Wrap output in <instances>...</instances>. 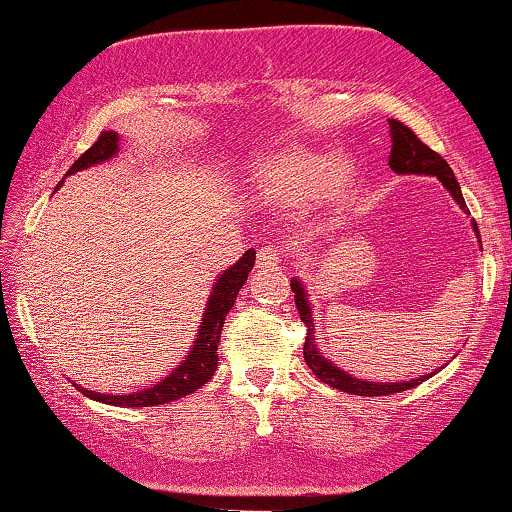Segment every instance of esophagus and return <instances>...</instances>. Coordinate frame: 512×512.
I'll list each match as a JSON object with an SVG mask.
<instances>
[{
    "label": "esophagus",
    "instance_id": "1",
    "mask_svg": "<svg viewBox=\"0 0 512 512\" xmlns=\"http://www.w3.org/2000/svg\"><path fill=\"white\" fill-rule=\"evenodd\" d=\"M282 261H285V254H282V249H280V246H273V244H268V246H261V249H258V256H256V266L261 268V270L277 268V266H280Z\"/></svg>",
    "mask_w": 512,
    "mask_h": 512
}]
</instances>
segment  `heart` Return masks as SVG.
Wrapping results in <instances>:
<instances>
[{"label": "heart", "mask_w": 512, "mask_h": 512, "mask_svg": "<svg viewBox=\"0 0 512 512\" xmlns=\"http://www.w3.org/2000/svg\"><path fill=\"white\" fill-rule=\"evenodd\" d=\"M346 166L339 156L315 159V156H282L268 161L258 170L256 189L268 199L306 197L311 189L334 192L344 182Z\"/></svg>", "instance_id": "b5f03b06"}]
</instances>
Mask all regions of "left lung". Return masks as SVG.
<instances>
[{
  "instance_id": "obj_1",
  "label": "left lung",
  "mask_w": 512,
  "mask_h": 512,
  "mask_svg": "<svg viewBox=\"0 0 512 512\" xmlns=\"http://www.w3.org/2000/svg\"><path fill=\"white\" fill-rule=\"evenodd\" d=\"M389 135H391L389 168L394 170L396 175H432V178H437L441 185L446 187V192L451 194L453 201H456L465 213H470L468 206H465L463 192H460L456 175H453L451 166L441 159L437 151H432L425 142H420L413 130L406 128V125L399 121H394V118H389ZM472 230H475L477 242L482 246L475 220H472ZM292 292H294L296 308H299L301 323H306L308 327V337L304 344V361L308 368L313 370V375L318 377V380H323L325 384H330V387L339 391H349V394L387 396V394H399V391H406L410 387H418V384L425 382L427 377L434 375V372H430V375H420L415 377V380H406V382H368V380H361V377H353L351 372L342 370L337 363H332L330 358H325L323 353H320L318 342H315L313 308H311V301H308L304 282H301L299 277H292Z\"/></svg>"
}]
</instances>
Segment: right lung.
<instances>
[{
  "mask_svg": "<svg viewBox=\"0 0 512 512\" xmlns=\"http://www.w3.org/2000/svg\"><path fill=\"white\" fill-rule=\"evenodd\" d=\"M118 144H121V135L113 130H104L102 135H99V140L94 142L71 168H68L66 178L68 175L78 173V170H85L90 166H97V163H106L109 159H113V156L118 154V149H121ZM63 180L59 182V187L63 185ZM254 263H256V251L249 249L242 258H239L235 266L227 268L225 273L213 282L206 308L204 313H201V325L197 330V337H194L192 349H189L185 361L170 372V375L163 377L161 382L151 384L147 389L132 391V394H123V396L99 394V391H90L85 387H78V389L85 396H90V399L109 403V406L147 408V406H161V403L182 399V396L192 394V391L204 387L218 368V342H220V332H223L225 315L230 313L232 306H235L239 289L244 287L246 277H249Z\"/></svg>",
  "mask_w": 512,
  "mask_h": 512,
  "instance_id": "right-lung-1",
  "label": "right lung"
}]
</instances>
